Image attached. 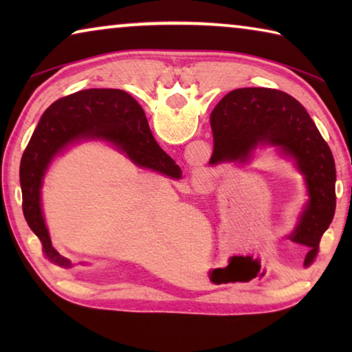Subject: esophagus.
<instances>
[{"label": "esophagus", "mask_w": 352, "mask_h": 352, "mask_svg": "<svg viewBox=\"0 0 352 352\" xmlns=\"http://www.w3.org/2000/svg\"><path fill=\"white\" fill-rule=\"evenodd\" d=\"M212 174L206 169H199L190 178V184L197 192H208L212 189Z\"/></svg>", "instance_id": "esophagus-1"}]
</instances>
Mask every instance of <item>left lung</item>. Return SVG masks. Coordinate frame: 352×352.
Listing matches in <instances>:
<instances>
[{
	"instance_id": "obj_1",
	"label": "left lung",
	"mask_w": 352,
	"mask_h": 352,
	"mask_svg": "<svg viewBox=\"0 0 352 352\" xmlns=\"http://www.w3.org/2000/svg\"><path fill=\"white\" fill-rule=\"evenodd\" d=\"M211 129V166L245 164L259 146L278 147L294 160L305 177L309 200L289 239L309 248L305 265H311L336 212L337 175L331 148L305 107L279 90L239 88L212 110Z\"/></svg>"
}]
</instances>
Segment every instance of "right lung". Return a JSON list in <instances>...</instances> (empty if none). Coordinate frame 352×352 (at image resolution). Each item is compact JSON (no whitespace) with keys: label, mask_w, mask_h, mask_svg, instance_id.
Here are the masks:
<instances>
[{"label":"right lung","mask_w":352,"mask_h":352,"mask_svg":"<svg viewBox=\"0 0 352 352\" xmlns=\"http://www.w3.org/2000/svg\"><path fill=\"white\" fill-rule=\"evenodd\" d=\"M83 140L109 141L141 168L177 180L182 177V169L155 141L144 111L129 93L90 88L56 100L40 118L23 153L20 184L29 228L41 241L46 258L60 267H71V262L52 247L41 212L40 189L52 160Z\"/></svg>","instance_id":"right-lung-1"}]
</instances>
